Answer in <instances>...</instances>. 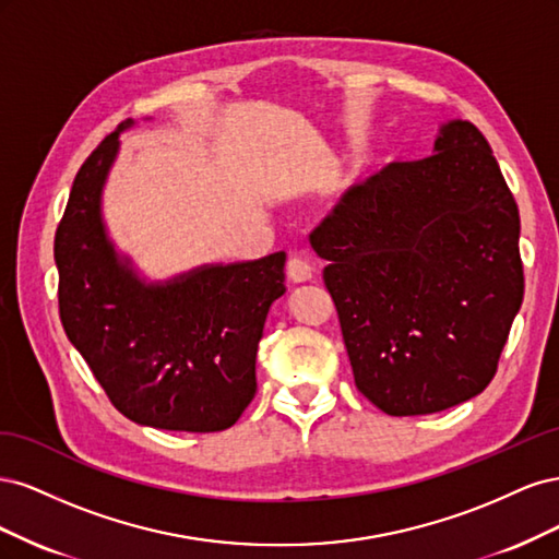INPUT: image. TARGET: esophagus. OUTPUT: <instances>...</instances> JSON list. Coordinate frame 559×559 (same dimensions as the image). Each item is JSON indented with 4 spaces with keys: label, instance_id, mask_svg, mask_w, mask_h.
Segmentation results:
<instances>
[{
    "label": "esophagus",
    "instance_id": "obj_1",
    "mask_svg": "<svg viewBox=\"0 0 559 559\" xmlns=\"http://www.w3.org/2000/svg\"><path fill=\"white\" fill-rule=\"evenodd\" d=\"M286 277H289L296 284L310 282L312 280V265L308 261L298 259V257H292L289 261H286Z\"/></svg>",
    "mask_w": 559,
    "mask_h": 559
}]
</instances>
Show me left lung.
Returning <instances> with one entry per match:
<instances>
[{
	"mask_svg": "<svg viewBox=\"0 0 559 559\" xmlns=\"http://www.w3.org/2000/svg\"><path fill=\"white\" fill-rule=\"evenodd\" d=\"M337 202L310 242L359 392L386 415L480 394L522 306L520 214L483 132L450 121Z\"/></svg>",
	"mask_w": 559,
	"mask_h": 559,
	"instance_id": "1",
	"label": "left lung"
}]
</instances>
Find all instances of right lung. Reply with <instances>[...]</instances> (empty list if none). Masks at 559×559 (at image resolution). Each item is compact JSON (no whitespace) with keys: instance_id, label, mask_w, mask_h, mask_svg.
<instances>
[{"instance_id":"right-lung-1","label":"right lung","mask_w":559,"mask_h":559,"mask_svg":"<svg viewBox=\"0 0 559 559\" xmlns=\"http://www.w3.org/2000/svg\"><path fill=\"white\" fill-rule=\"evenodd\" d=\"M121 130L83 160L56 230L64 333L128 419L167 431H224L257 394V349L270 306L286 292V257L140 282L118 261L99 214Z\"/></svg>"}]
</instances>
